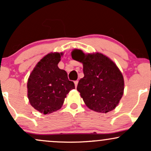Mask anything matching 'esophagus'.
<instances>
[{
  "instance_id": "esophagus-1",
  "label": "esophagus",
  "mask_w": 151,
  "mask_h": 151,
  "mask_svg": "<svg viewBox=\"0 0 151 151\" xmlns=\"http://www.w3.org/2000/svg\"><path fill=\"white\" fill-rule=\"evenodd\" d=\"M78 82H79V81H78V80H76V81H74V84H75V86H76V87H77V86Z\"/></svg>"
}]
</instances>
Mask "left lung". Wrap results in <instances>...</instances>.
Returning a JSON list of instances; mask_svg holds the SVG:
<instances>
[{"mask_svg":"<svg viewBox=\"0 0 151 151\" xmlns=\"http://www.w3.org/2000/svg\"><path fill=\"white\" fill-rule=\"evenodd\" d=\"M72 57L83 64L84 76L77 89L88 108L99 113L115 109L124 93V81L114 62L101 53L85 55L79 50H74Z\"/></svg>","mask_w":151,"mask_h":151,"instance_id":"8db88e82","label":"left lung"}]
</instances>
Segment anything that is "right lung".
Wrapping results in <instances>:
<instances>
[{
    "label": "right lung",
    "mask_w": 151,
    "mask_h": 151,
    "mask_svg": "<svg viewBox=\"0 0 151 151\" xmlns=\"http://www.w3.org/2000/svg\"><path fill=\"white\" fill-rule=\"evenodd\" d=\"M62 54L50 53L40 60L27 81V96L32 107L40 113L51 114L62 107L65 98L75 88L66 71L58 63Z\"/></svg>",
    "instance_id": "1"
}]
</instances>
